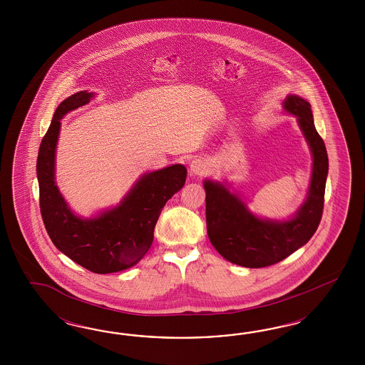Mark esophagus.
<instances>
[{
	"label": "esophagus",
	"mask_w": 365,
	"mask_h": 365,
	"mask_svg": "<svg viewBox=\"0 0 365 365\" xmlns=\"http://www.w3.org/2000/svg\"><path fill=\"white\" fill-rule=\"evenodd\" d=\"M190 171H191V174H194V175H205V174H207L209 167H207L205 160H202V159H194V160L190 163Z\"/></svg>",
	"instance_id": "1"
}]
</instances>
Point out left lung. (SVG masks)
I'll return each mask as SVG.
<instances>
[{"label":"left lung","mask_w":365,"mask_h":365,"mask_svg":"<svg viewBox=\"0 0 365 365\" xmlns=\"http://www.w3.org/2000/svg\"><path fill=\"white\" fill-rule=\"evenodd\" d=\"M284 108L297 118L313 156L308 197L289 221L258 218L247 210L242 199L220 182L205 180L203 183L210 242L225 259L235 265H274L308 242L320 225L329 166L327 148L314 127L307 100L289 95Z\"/></svg>","instance_id":"left-lung-1"}]
</instances>
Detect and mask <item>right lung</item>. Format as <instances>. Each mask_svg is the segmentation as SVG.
I'll list each match as a JSON object with an SVG mask.
<instances>
[{"mask_svg": "<svg viewBox=\"0 0 365 365\" xmlns=\"http://www.w3.org/2000/svg\"><path fill=\"white\" fill-rule=\"evenodd\" d=\"M92 98V92L81 91L60 103L40 144L36 170L41 217L53 245L92 273L107 274L136 265L148 252L162 209L183 187L187 170L173 165L143 174L116 207L89 220L75 215L56 185V145L60 120Z\"/></svg>", "mask_w": 365, "mask_h": 365, "instance_id": "add662e5", "label": "right lung"}]
</instances>
